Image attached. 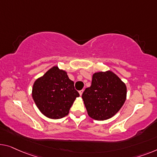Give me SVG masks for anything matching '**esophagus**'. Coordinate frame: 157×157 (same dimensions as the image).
<instances>
[{
	"label": "esophagus",
	"mask_w": 157,
	"mask_h": 157,
	"mask_svg": "<svg viewBox=\"0 0 157 157\" xmlns=\"http://www.w3.org/2000/svg\"><path fill=\"white\" fill-rule=\"evenodd\" d=\"M83 92H84V90H80V91H79V95L82 96V94Z\"/></svg>",
	"instance_id": "obj_1"
}]
</instances>
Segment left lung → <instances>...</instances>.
<instances>
[{
    "mask_svg": "<svg viewBox=\"0 0 157 157\" xmlns=\"http://www.w3.org/2000/svg\"><path fill=\"white\" fill-rule=\"evenodd\" d=\"M125 84L112 71L95 72L92 85L86 88L82 98L88 115L97 121L111 118L125 101Z\"/></svg>",
    "mask_w": 157,
    "mask_h": 157,
    "instance_id": "left-lung-1",
    "label": "left lung"
}]
</instances>
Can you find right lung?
I'll use <instances>...</instances> for the list:
<instances>
[{
	"mask_svg": "<svg viewBox=\"0 0 157 157\" xmlns=\"http://www.w3.org/2000/svg\"><path fill=\"white\" fill-rule=\"evenodd\" d=\"M79 97L67 72L53 66L34 82L32 98L42 113L51 119L66 116L77 97Z\"/></svg>",
	"mask_w": 157,
	"mask_h": 157,
	"instance_id": "right-lung-1",
	"label": "right lung"
}]
</instances>
